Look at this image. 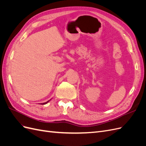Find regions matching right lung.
<instances>
[{"label": "right lung", "mask_w": 146, "mask_h": 146, "mask_svg": "<svg viewBox=\"0 0 146 146\" xmlns=\"http://www.w3.org/2000/svg\"><path fill=\"white\" fill-rule=\"evenodd\" d=\"M48 101H49V100H48ZM48 101L46 102H44V103H43V104H42V105H44V104H47V103L48 102Z\"/></svg>", "instance_id": "1"}]
</instances>
